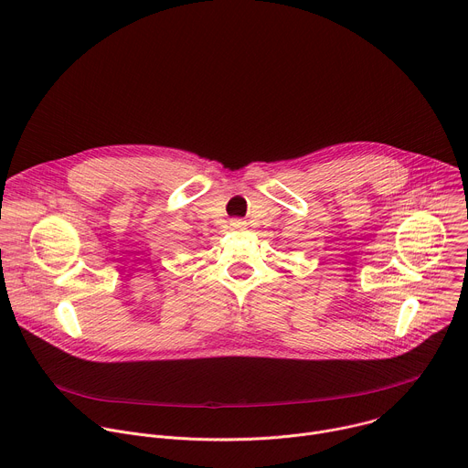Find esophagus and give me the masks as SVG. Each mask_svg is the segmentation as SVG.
<instances>
[{
    "mask_svg": "<svg viewBox=\"0 0 468 468\" xmlns=\"http://www.w3.org/2000/svg\"><path fill=\"white\" fill-rule=\"evenodd\" d=\"M231 226H233L235 229H244V228H246V222H242V220H233Z\"/></svg>",
    "mask_w": 468,
    "mask_h": 468,
    "instance_id": "1",
    "label": "esophagus"
}]
</instances>
